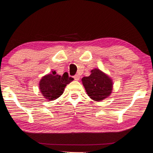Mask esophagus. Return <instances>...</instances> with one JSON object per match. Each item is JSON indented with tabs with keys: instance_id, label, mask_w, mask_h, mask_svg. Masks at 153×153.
<instances>
[{
	"instance_id": "obj_1",
	"label": "esophagus",
	"mask_w": 153,
	"mask_h": 153,
	"mask_svg": "<svg viewBox=\"0 0 153 153\" xmlns=\"http://www.w3.org/2000/svg\"><path fill=\"white\" fill-rule=\"evenodd\" d=\"M80 75H75L74 76V79L75 80H80Z\"/></svg>"
}]
</instances>
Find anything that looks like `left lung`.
<instances>
[{
	"mask_svg": "<svg viewBox=\"0 0 153 153\" xmlns=\"http://www.w3.org/2000/svg\"><path fill=\"white\" fill-rule=\"evenodd\" d=\"M82 82L88 95L94 101H102L111 94L112 80L100 69L91 71L90 76L83 77Z\"/></svg>",
	"mask_w": 153,
	"mask_h": 153,
	"instance_id": "8db88e82",
	"label": "left lung"
}]
</instances>
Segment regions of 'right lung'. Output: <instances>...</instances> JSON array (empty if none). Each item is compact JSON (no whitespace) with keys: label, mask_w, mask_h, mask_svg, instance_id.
I'll use <instances>...</instances> for the list:
<instances>
[{"label":"right lung","mask_w":153,"mask_h":153,"mask_svg":"<svg viewBox=\"0 0 153 153\" xmlns=\"http://www.w3.org/2000/svg\"><path fill=\"white\" fill-rule=\"evenodd\" d=\"M74 80L68 76V73L58 75L56 71L44 75L39 81V90L44 98L53 101L63 93L65 86Z\"/></svg>","instance_id":"obj_1"}]
</instances>
